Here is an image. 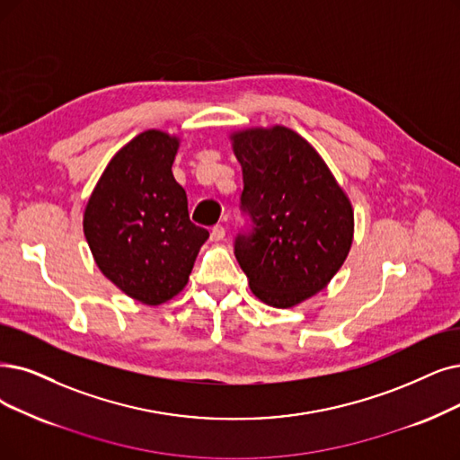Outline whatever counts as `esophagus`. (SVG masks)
I'll return each instance as SVG.
<instances>
[{
  "mask_svg": "<svg viewBox=\"0 0 460 460\" xmlns=\"http://www.w3.org/2000/svg\"><path fill=\"white\" fill-rule=\"evenodd\" d=\"M225 235H226L225 226L217 225V226H213V230H211V242H223Z\"/></svg>",
  "mask_w": 460,
  "mask_h": 460,
  "instance_id": "esophagus-1",
  "label": "esophagus"
}]
</instances>
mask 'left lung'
<instances>
[{
  "mask_svg": "<svg viewBox=\"0 0 460 460\" xmlns=\"http://www.w3.org/2000/svg\"><path fill=\"white\" fill-rule=\"evenodd\" d=\"M242 164V208L252 232L235 259L259 300L294 307L326 288L353 245L351 199L321 155L281 124L230 134Z\"/></svg>",
  "mask_w": 460,
  "mask_h": 460,
  "instance_id": "8db88e82",
  "label": "left lung"
}]
</instances>
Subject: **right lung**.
Wrapping results in <instances>:
<instances>
[{"mask_svg": "<svg viewBox=\"0 0 460 460\" xmlns=\"http://www.w3.org/2000/svg\"><path fill=\"white\" fill-rule=\"evenodd\" d=\"M181 139L146 130L109 160L83 213L94 262L126 296L146 305L187 287L209 232L190 223L187 192L172 166Z\"/></svg>", "mask_w": 460, "mask_h": 460, "instance_id": "1", "label": "right lung"}]
</instances>
